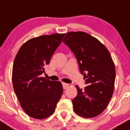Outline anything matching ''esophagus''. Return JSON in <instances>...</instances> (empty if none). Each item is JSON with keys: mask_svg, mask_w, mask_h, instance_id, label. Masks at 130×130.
Instances as JSON below:
<instances>
[{"mask_svg": "<svg viewBox=\"0 0 130 130\" xmlns=\"http://www.w3.org/2000/svg\"><path fill=\"white\" fill-rule=\"evenodd\" d=\"M62 85H63V87L64 89H67L69 87V84H67V83H62Z\"/></svg>", "mask_w": 130, "mask_h": 130, "instance_id": "1", "label": "esophagus"}]
</instances>
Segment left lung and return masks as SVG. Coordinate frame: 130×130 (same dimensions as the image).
I'll use <instances>...</instances> for the list:
<instances>
[{
	"instance_id": "obj_1",
	"label": "left lung",
	"mask_w": 130,
	"mask_h": 130,
	"mask_svg": "<svg viewBox=\"0 0 130 130\" xmlns=\"http://www.w3.org/2000/svg\"><path fill=\"white\" fill-rule=\"evenodd\" d=\"M63 42L75 56L86 85L84 89L76 86L73 111L83 118L96 117L106 109L113 92L115 69L111 54L98 40L84 32H68Z\"/></svg>"
}]
</instances>
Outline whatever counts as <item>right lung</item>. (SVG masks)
<instances>
[{
	"label": "right lung",
	"mask_w": 130,
	"mask_h": 130,
	"mask_svg": "<svg viewBox=\"0 0 130 130\" xmlns=\"http://www.w3.org/2000/svg\"><path fill=\"white\" fill-rule=\"evenodd\" d=\"M64 35L54 34L32 38L21 46L15 57L12 69L14 91L25 112L33 118L51 116L63 94L60 82L41 75Z\"/></svg>",
	"instance_id": "obj_1"
}]
</instances>
